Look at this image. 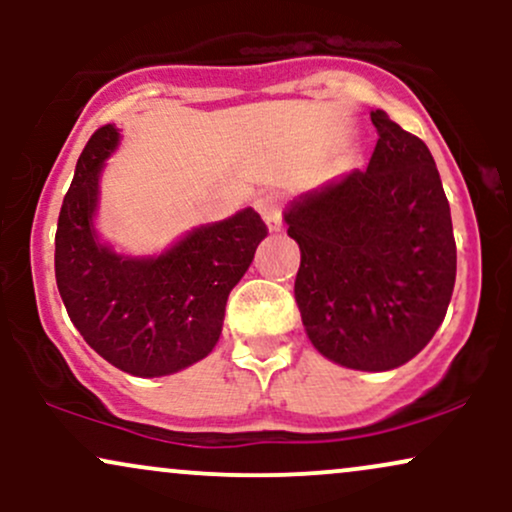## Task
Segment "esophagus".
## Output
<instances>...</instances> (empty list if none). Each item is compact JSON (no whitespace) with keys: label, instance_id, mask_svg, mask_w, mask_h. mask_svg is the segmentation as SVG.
Wrapping results in <instances>:
<instances>
[{"label":"esophagus","instance_id":"obj_1","mask_svg":"<svg viewBox=\"0 0 512 512\" xmlns=\"http://www.w3.org/2000/svg\"><path fill=\"white\" fill-rule=\"evenodd\" d=\"M257 211H260V216L264 219V226H267L269 233H276L281 231V202L276 195H264L255 202Z\"/></svg>","mask_w":512,"mask_h":512}]
</instances>
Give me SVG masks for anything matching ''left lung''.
<instances>
[{"mask_svg":"<svg viewBox=\"0 0 512 512\" xmlns=\"http://www.w3.org/2000/svg\"><path fill=\"white\" fill-rule=\"evenodd\" d=\"M368 168L284 209L301 248L296 303L310 344L337 366L383 373L431 342L455 289L450 204L428 146L385 110Z\"/></svg>","mask_w":512,"mask_h":512,"instance_id":"left-lung-1","label":"left lung"}]
</instances>
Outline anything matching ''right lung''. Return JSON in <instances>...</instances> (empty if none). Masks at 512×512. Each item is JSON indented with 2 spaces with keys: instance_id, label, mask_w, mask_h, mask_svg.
Returning a JSON list of instances; mask_svg holds the SVG:
<instances>
[{
  "instance_id": "1",
  "label": "right lung",
  "mask_w": 512,
  "mask_h": 512,
  "mask_svg": "<svg viewBox=\"0 0 512 512\" xmlns=\"http://www.w3.org/2000/svg\"><path fill=\"white\" fill-rule=\"evenodd\" d=\"M105 125L88 139L62 202L55 276L86 344L137 378H161L211 354L226 301L255 260L267 228L252 207L202 223L156 255H132L98 233L105 161L120 146Z\"/></svg>"
}]
</instances>
